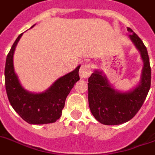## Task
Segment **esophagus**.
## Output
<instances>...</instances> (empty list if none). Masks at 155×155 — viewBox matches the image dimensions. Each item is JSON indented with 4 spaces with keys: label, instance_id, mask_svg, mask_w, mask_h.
Returning a JSON list of instances; mask_svg holds the SVG:
<instances>
[{
    "label": "esophagus",
    "instance_id": "1",
    "mask_svg": "<svg viewBox=\"0 0 155 155\" xmlns=\"http://www.w3.org/2000/svg\"><path fill=\"white\" fill-rule=\"evenodd\" d=\"M91 74V66L89 64H83L80 67V75L82 79H86V78L89 77Z\"/></svg>",
    "mask_w": 155,
    "mask_h": 155
}]
</instances>
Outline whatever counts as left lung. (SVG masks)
<instances>
[{"label":"left lung","instance_id":"1","mask_svg":"<svg viewBox=\"0 0 155 155\" xmlns=\"http://www.w3.org/2000/svg\"><path fill=\"white\" fill-rule=\"evenodd\" d=\"M130 40L140 52L143 63L139 84L128 91H120L110 84L102 71L94 70L88 79V102L91 114L106 125L124 124L135 117L144 102L150 87L151 69L147 49L131 28Z\"/></svg>","mask_w":155,"mask_h":155}]
</instances>
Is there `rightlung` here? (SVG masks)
<instances>
[{
  "label": "right lung",
  "instance_id": "1",
  "mask_svg": "<svg viewBox=\"0 0 155 155\" xmlns=\"http://www.w3.org/2000/svg\"><path fill=\"white\" fill-rule=\"evenodd\" d=\"M22 35L23 33L18 36L6 58L5 87L9 102L22 119L29 124H44L56 122L61 116L68 94L74 84L80 80V65L58 79L45 91L41 93L28 91L20 84L13 64L14 52Z\"/></svg>",
  "mask_w": 155,
  "mask_h": 155
}]
</instances>
